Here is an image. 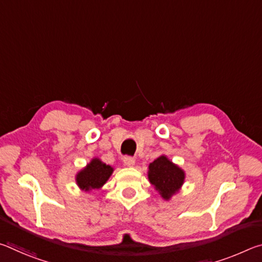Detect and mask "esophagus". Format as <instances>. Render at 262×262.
<instances>
[{"label":"esophagus","instance_id":"1","mask_svg":"<svg viewBox=\"0 0 262 262\" xmlns=\"http://www.w3.org/2000/svg\"><path fill=\"white\" fill-rule=\"evenodd\" d=\"M122 161H123V164H125V165L128 167H132L135 165V158H133V157L126 156V157H123Z\"/></svg>","mask_w":262,"mask_h":262}]
</instances>
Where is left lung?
Here are the masks:
<instances>
[{
    "mask_svg": "<svg viewBox=\"0 0 262 262\" xmlns=\"http://www.w3.org/2000/svg\"><path fill=\"white\" fill-rule=\"evenodd\" d=\"M185 171L166 155H161L149 164L148 179L163 200L170 201L173 195L178 194L185 183Z\"/></svg>",
    "mask_w": 262,
    "mask_h": 262,
    "instance_id": "8db88e82",
    "label": "left lung"
}]
</instances>
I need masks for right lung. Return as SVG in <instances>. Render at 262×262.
Listing matches in <instances>:
<instances>
[{
    "instance_id": "add662e5",
    "label": "right lung",
    "mask_w": 262,
    "mask_h": 262,
    "mask_svg": "<svg viewBox=\"0 0 262 262\" xmlns=\"http://www.w3.org/2000/svg\"><path fill=\"white\" fill-rule=\"evenodd\" d=\"M114 168L105 164L100 158L94 157L85 166L79 170L75 180L78 188L84 192H91L103 187L112 176Z\"/></svg>"
}]
</instances>
